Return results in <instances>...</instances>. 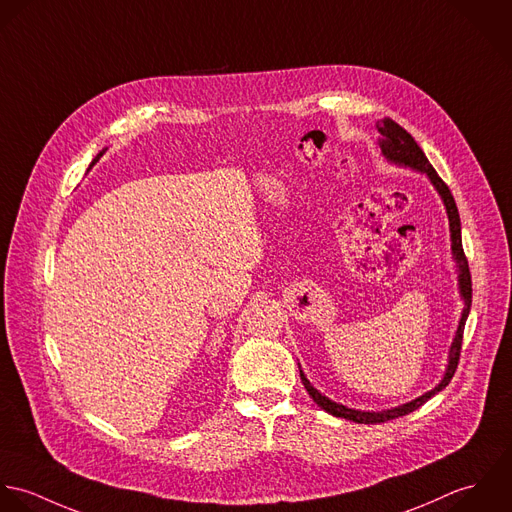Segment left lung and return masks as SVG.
Wrapping results in <instances>:
<instances>
[{
	"mask_svg": "<svg viewBox=\"0 0 512 512\" xmlns=\"http://www.w3.org/2000/svg\"><path fill=\"white\" fill-rule=\"evenodd\" d=\"M378 132L382 134V140H380V148H382V154L396 162V164H404L409 166L413 170H419V172H425L429 176V180L433 182V186L437 188L439 196L443 198V204L447 207V215H449V229H451V249H453V255L459 263V289H461V295H463V301H465V308H463V314H461V320H459V328H457V334H455V340H453V346H451V354H449V366H447V372H445V378L441 380L439 386H435V390L423 394L421 398L404 404L400 408L388 409V411H360V409H350L342 404H336L332 400H328L326 396H322L318 390H314L310 386V382L307 380V376L303 374L301 370V380L307 388L308 396L318 404V408L328 411L330 415H336V417H344V419H350L354 423H384V421H390V419H396V417H402L406 413H411L419 406H423L429 398H433L437 392H441L453 378L455 370H457V364H459V356H461V346H463V330H465V320L469 316V310H471V299H473V285H471V271H469V263H467V257H465V251H463V243H461V219H459V211H457V205L455 200L447 188V184L437 176L435 168L429 164V160L425 158L423 150L419 148V144L413 140V136L409 134L406 128H402L398 122L386 118L382 122V126H378Z\"/></svg>",
	"mask_w": 512,
	"mask_h": 512,
	"instance_id": "1",
	"label": "left lung"
}]
</instances>
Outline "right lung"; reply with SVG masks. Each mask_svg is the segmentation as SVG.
I'll list each match as a JSON object with an SVG mask.
<instances>
[{
  "label": "right lung",
  "mask_w": 512,
  "mask_h": 512,
  "mask_svg": "<svg viewBox=\"0 0 512 512\" xmlns=\"http://www.w3.org/2000/svg\"><path fill=\"white\" fill-rule=\"evenodd\" d=\"M101 154H103V152H101ZM101 154H99V156H97V158H95V160H93V164H95V162H97V160H99V158H101Z\"/></svg>",
  "instance_id": "1"
}]
</instances>
